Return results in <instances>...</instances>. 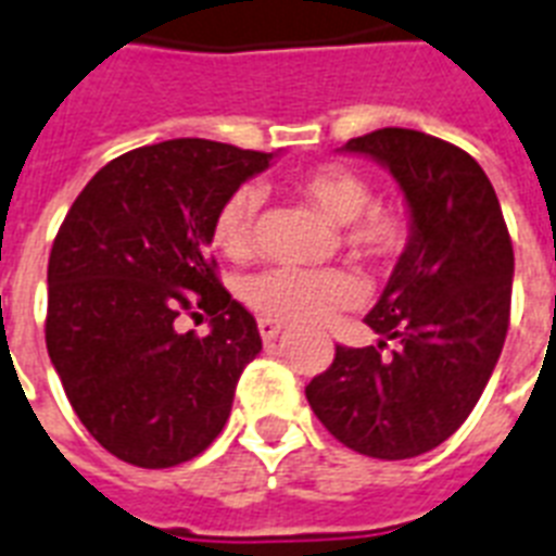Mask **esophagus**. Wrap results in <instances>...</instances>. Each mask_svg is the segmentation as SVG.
<instances>
[{
  "mask_svg": "<svg viewBox=\"0 0 556 556\" xmlns=\"http://www.w3.org/2000/svg\"><path fill=\"white\" fill-rule=\"evenodd\" d=\"M260 333H263V340L265 342H274L279 337V333H282V328H286V325L279 323V319H268V317H260Z\"/></svg>",
  "mask_w": 556,
  "mask_h": 556,
  "instance_id": "obj_1",
  "label": "esophagus"
}]
</instances>
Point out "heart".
Here are the masks:
<instances>
[{"mask_svg":"<svg viewBox=\"0 0 556 556\" xmlns=\"http://www.w3.org/2000/svg\"><path fill=\"white\" fill-rule=\"evenodd\" d=\"M293 191L319 207L328 219L345 225L342 242L368 263H391L410 242L408 216L394 207H371V185L342 165H317L293 176ZM263 197L242 185L219 205L211 239L231 263L254 254V225ZM248 308L282 323H323L337 311L363 302V282L345 268H268L242 286Z\"/></svg>","mask_w":556,"mask_h":556,"instance_id":"1","label":"heart"}]
</instances>
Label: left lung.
I'll use <instances>...</instances> for the list:
<instances>
[{
    "mask_svg": "<svg viewBox=\"0 0 556 556\" xmlns=\"http://www.w3.org/2000/svg\"><path fill=\"white\" fill-rule=\"evenodd\" d=\"M342 151L391 170L410 242L365 314L377 345H337L305 396L342 445L377 459L419 457L466 422L497 365L511 317V237L494 185L463 148L382 128Z\"/></svg>",
    "mask_w": 556,
    "mask_h": 556,
    "instance_id": "obj_1",
    "label": "left lung"
}]
</instances>
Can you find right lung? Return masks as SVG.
<instances>
[{
  "instance_id": "1",
  "label": "right lung",
  "mask_w": 556,
  "mask_h": 556,
  "mask_svg": "<svg viewBox=\"0 0 556 556\" xmlns=\"http://www.w3.org/2000/svg\"><path fill=\"white\" fill-rule=\"evenodd\" d=\"M270 160L211 139L122 153L85 185L53 239L48 354L90 437L130 466L202 454L263 351L207 245L219 205ZM197 309L212 317L207 338L175 325Z\"/></svg>"
}]
</instances>
